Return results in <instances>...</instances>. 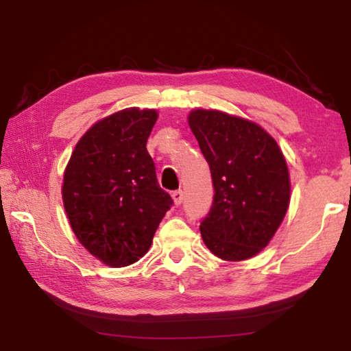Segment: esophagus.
<instances>
[{
  "instance_id": "34e87169",
  "label": "esophagus",
  "mask_w": 351,
  "mask_h": 351,
  "mask_svg": "<svg viewBox=\"0 0 351 351\" xmlns=\"http://www.w3.org/2000/svg\"><path fill=\"white\" fill-rule=\"evenodd\" d=\"M171 197H173L176 206H180L183 203V191H174Z\"/></svg>"
}]
</instances>
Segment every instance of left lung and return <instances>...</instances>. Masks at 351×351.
I'll use <instances>...</instances> for the list:
<instances>
[{
	"label": "left lung",
	"instance_id": "8db88e82",
	"mask_svg": "<svg viewBox=\"0 0 351 351\" xmlns=\"http://www.w3.org/2000/svg\"><path fill=\"white\" fill-rule=\"evenodd\" d=\"M188 123L215 191L199 226L204 244L223 261L250 259L273 239L289 207L282 149L261 125L221 110L195 109Z\"/></svg>",
	"mask_w": 351,
	"mask_h": 351
}]
</instances>
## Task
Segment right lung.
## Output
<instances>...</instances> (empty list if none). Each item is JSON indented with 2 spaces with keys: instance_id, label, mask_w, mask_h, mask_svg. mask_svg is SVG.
<instances>
[{
  "instance_id": "add662e5",
  "label": "right lung",
  "mask_w": 351,
  "mask_h": 351,
  "mask_svg": "<svg viewBox=\"0 0 351 351\" xmlns=\"http://www.w3.org/2000/svg\"><path fill=\"white\" fill-rule=\"evenodd\" d=\"M157 117L154 109L128 107L99 119L77 142L63 174L71 228L92 256L113 268L148 252L173 206L147 152Z\"/></svg>"
}]
</instances>
